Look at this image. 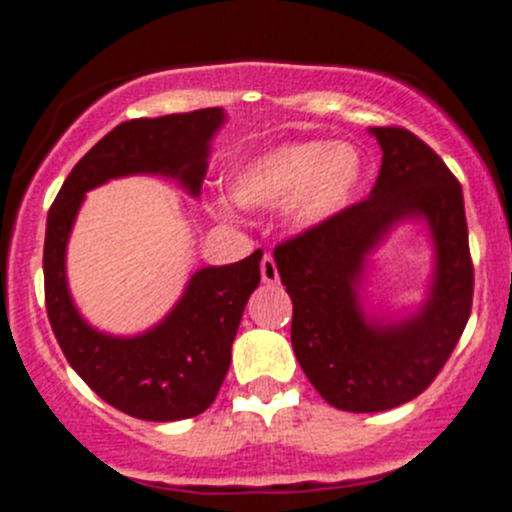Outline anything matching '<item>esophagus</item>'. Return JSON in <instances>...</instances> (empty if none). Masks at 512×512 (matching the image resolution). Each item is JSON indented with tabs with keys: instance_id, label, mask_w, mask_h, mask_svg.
Listing matches in <instances>:
<instances>
[{
	"instance_id": "obj_1",
	"label": "esophagus",
	"mask_w": 512,
	"mask_h": 512,
	"mask_svg": "<svg viewBox=\"0 0 512 512\" xmlns=\"http://www.w3.org/2000/svg\"><path fill=\"white\" fill-rule=\"evenodd\" d=\"M260 275H262V282H265V285H277V282H280V272H277V265H275V260H272V255L262 257Z\"/></svg>"
}]
</instances>
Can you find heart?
Wrapping results in <instances>:
<instances>
[{
	"label": "heart",
	"mask_w": 512,
	"mask_h": 512,
	"mask_svg": "<svg viewBox=\"0 0 512 512\" xmlns=\"http://www.w3.org/2000/svg\"><path fill=\"white\" fill-rule=\"evenodd\" d=\"M366 165L352 146L299 141L270 148L232 173L230 195L242 208L289 205L294 223L322 225L354 203Z\"/></svg>",
	"instance_id": "obj_1"
}]
</instances>
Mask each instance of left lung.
I'll list each match as a JSON object with an SVG mask.
<instances>
[{"instance_id":"left-lung-1","label":"left lung","mask_w":512,"mask_h":512,"mask_svg":"<svg viewBox=\"0 0 512 512\" xmlns=\"http://www.w3.org/2000/svg\"><path fill=\"white\" fill-rule=\"evenodd\" d=\"M381 170L369 198L275 247L292 297V347L327 404L354 414L394 409L428 389L473 302L466 208L456 175L406 128H369ZM401 222H423L434 245L427 299L391 320L363 309L368 255Z\"/></svg>"}]
</instances>
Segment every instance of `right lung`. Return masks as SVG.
Instances as JSON below:
<instances>
[{"instance_id": "1", "label": "right lung", "mask_w": 512, "mask_h": 512, "mask_svg": "<svg viewBox=\"0 0 512 512\" xmlns=\"http://www.w3.org/2000/svg\"><path fill=\"white\" fill-rule=\"evenodd\" d=\"M223 108L136 118L113 128L69 173L46 218V314L71 369L113 409L143 421L203 414L218 396L242 312L260 285L262 252L193 272L183 297L136 337L98 332L76 309L66 282V245L86 193L126 175H163L198 198Z\"/></svg>"}]
</instances>
